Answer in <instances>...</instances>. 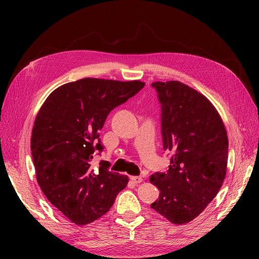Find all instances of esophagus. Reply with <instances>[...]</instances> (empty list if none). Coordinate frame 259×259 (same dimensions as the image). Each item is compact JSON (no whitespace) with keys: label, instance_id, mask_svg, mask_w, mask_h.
<instances>
[{"label":"esophagus","instance_id":"34e87169","mask_svg":"<svg viewBox=\"0 0 259 259\" xmlns=\"http://www.w3.org/2000/svg\"><path fill=\"white\" fill-rule=\"evenodd\" d=\"M131 180L134 184H140V183H143V178L142 177H139V176H132L131 177Z\"/></svg>","mask_w":259,"mask_h":259}]
</instances>
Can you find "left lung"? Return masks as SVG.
<instances>
[{"instance_id": "obj_1", "label": "left lung", "mask_w": 259, "mask_h": 259, "mask_svg": "<svg viewBox=\"0 0 259 259\" xmlns=\"http://www.w3.org/2000/svg\"><path fill=\"white\" fill-rule=\"evenodd\" d=\"M152 86L162 105L163 148L173 156L166 173L150 176L160 190L151 207L183 225L198 217L222 188L228 136L222 116L203 94L179 81Z\"/></svg>"}]
</instances>
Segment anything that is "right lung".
Returning a JSON list of instances; mask_svg holds the SVG:
<instances>
[{"mask_svg": "<svg viewBox=\"0 0 259 259\" xmlns=\"http://www.w3.org/2000/svg\"><path fill=\"white\" fill-rule=\"evenodd\" d=\"M145 86L142 81L84 77L53 91L38 110L31 134L37 184L69 221L82 226L105 215L128 177L91 161L103 150L99 132L112 109Z\"/></svg>", "mask_w": 259, "mask_h": 259, "instance_id": "obj_1", "label": "right lung"}]
</instances>
